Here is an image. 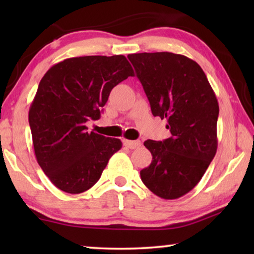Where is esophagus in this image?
Listing matches in <instances>:
<instances>
[{"mask_svg": "<svg viewBox=\"0 0 254 254\" xmlns=\"http://www.w3.org/2000/svg\"><path fill=\"white\" fill-rule=\"evenodd\" d=\"M124 145L130 149H136L141 145L140 141H130V140H124Z\"/></svg>", "mask_w": 254, "mask_h": 254, "instance_id": "obj_1", "label": "esophagus"}]
</instances>
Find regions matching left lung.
I'll return each instance as SVG.
<instances>
[{"label":"left lung","instance_id":"obj_1","mask_svg":"<svg viewBox=\"0 0 254 254\" xmlns=\"http://www.w3.org/2000/svg\"><path fill=\"white\" fill-rule=\"evenodd\" d=\"M154 117L171 136L144 142L152 154L141 180L154 195L177 199L194 188L217 150L218 103L200 66L173 53L128 55Z\"/></svg>","mask_w":254,"mask_h":254}]
</instances>
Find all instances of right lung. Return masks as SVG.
<instances>
[{"label":"right lung","instance_id":"obj_1","mask_svg":"<svg viewBox=\"0 0 254 254\" xmlns=\"http://www.w3.org/2000/svg\"><path fill=\"white\" fill-rule=\"evenodd\" d=\"M134 76L123 55L63 60L46 72L29 110L34 154L56 187L80 194L101 178L110 158L122 148L115 137L88 132L101 118L113 87Z\"/></svg>","mask_w":254,"mask_h":254}]
</instances>
